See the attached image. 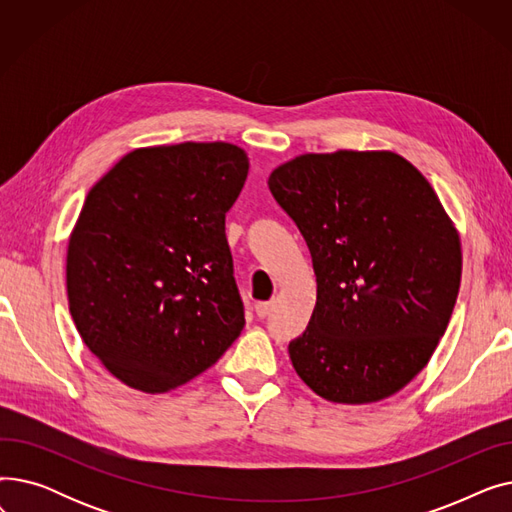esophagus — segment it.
<instances>
[{"mask_svg":"<svg viewBox=\"0 0 512 512\" xmlns=\"http://www.w3.org/2000/svg\"><path fill=\"white\" fill-rule=\"evenodd\" d=\"M274 311V301H265V303H257L255 305V313L263 319V317H267Z\"/></svg>","mask_w":512,"mask_h":512,"instance_id":"esophagus-1","label":"esophagus"}]
</instances>
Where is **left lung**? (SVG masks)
Masks as SVG:
<instances>
[{"label": "left lung", "mask_w": 512, "mask_h": 512, "mask_svg": "<svg viewBox=\"0 0 512 512\" xmlns=\"http://www.w3.org/2000/svg\"><path fill=\"white\" fill-rule=\"evenodd\" d=\"M267 186L317 278L292 367L332 402L396 394L432 359L461 286V240L432 184L392 151H336L286 161Z\"/></svg>", "instance_id": "1"}]
</instances>
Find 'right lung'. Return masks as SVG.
<instances>
[{
  "instance_id": "right-lung-1",
  "label": "right lung",
  "mask_w": 512,
  "mask_h": 512,
  "mask_svg": "<svg viewBox=\"0 0 512 512\" xmlns=\"http://www.w3.org/2000/svg\"><path fill=\"white\" fill-rule=\"evenodd\" d=\"M247 174L236 145H161L130 151L89 191L68 242V305L126 386L174 390L240 336L226 213Z\"/></svg>"
}]
</instances>
